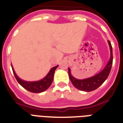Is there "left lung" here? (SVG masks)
Masks as SVG:
<instances>
[{
    "label": "left lung",
    "mask_w": 123,
    "mask_h": 123,
    "mask_svg": "<svg viewBox=\"0 0 123 123\" xmlns=\"http://www.w3.org/2000/svg\"><path fill=\"white\" fill-rule=\"evenodd\" d=\"M108 42H109L110 49H111L110 60L108 62L105 68L101 72H99L98 74L94 75L93 77H90V78H87V79L79 80V79H75V77H73L71 75V69H69V68H68V74H69V79L73 86L77 89L86 92L92 91L99 87L108 78L109 73L111 72V68H112L113 61L112 47L110 41H108Z\"/></svg>",
    "instance_id": "obj_1"
}]
</instances>
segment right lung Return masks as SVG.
Returning <instances> with one entry per match:
<instances>
[{
	"mask_svg": "<svg viewBox=\"0 0 123 123\" xmlns=\"http://www.w3.org/2000/svg\"><path fill=\"white\" fill-rule=\"evenodd\" d=\"M11 67H12V71H13V73H14V75L16 78V80L18 81V83L23 87L25 88V89H27L29 91L31 92L39 93V92H41L46 91L51 86V84L53 82V80H54V72H55L56 68L58 67V66H56L55 67L52 68V69H50V71H49V73L47 74V75L44 77V79H43L41 80L36 81V82H27V81H24L22 79H20L14 72L12 65H11Z\"/></svg>",
	"mask_w": 123,
	"mask_h": 123,
	"instance_id": "right-lung-1",
	"label": "right lung"
}]
</instances>
